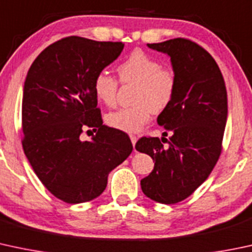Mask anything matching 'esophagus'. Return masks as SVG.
I'll list each match as a JSON object with an SVG mask.
<instances>
[{"label": "esophagus", "instance_id": "obj_1", "mask_svg": "<svg viewBox=\"0 0 252 252\" xmlns=\"http://www.w3.org/2000/svg\"><path fill=\"white\" fill-rule=\"evenodd\" d=\"M130 140H131V144H133V146L135 147V144H136L137 141V137L135 136V135H130Z\"/></svg>", "mask_w": 252, "mask_h": 252}]
</instances>
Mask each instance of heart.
Listing matches in <instances>:
<instances>
[{"label":"heart","instance_id":"heart-1","mask_svg":"<svg viewBox=\"0 0 252 252\" xmlns=\"http://www.w3.org/2000/svg\"><path fill=\"white\" fill-rule=\"evenodd\" d=\"M118 75L123 83L137 86L135 105L107 113L105 121L111 128L135 133L148 122L152 112L159 113L170 105L176 91V76L173 70L161 67L159 60L142 50H135L118 66ZM117 88V79L107 71L95 75L93 91L102 104L115 105Z\"/></svg>","mask_w":252,"mask_h":252}]
</instances>
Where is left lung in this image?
I'll return each instance as SVG.
<instances>
[{
	"mask_svg": "<svg viewBox=\"0 0 252 252\" xmlns=\"http://www.w3.org/2000/svg\"><path fill=\"white\" fill-rule=\"evenodd\" d=\"M147 47L170 58L176 91L157 118L171 135L169 146L158 137H141L135 145L155 161L152 173L141 180V189L155 202L175 204L189 197L219 160L228 112L227 91L214 58L194 42L174 38Z\"/></svg>",
	"mask_w": 252,
	"mask_h": 252,
	"instance_id": "left-lung-1",
	"label": "left lung"
}]
</instances>
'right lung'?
<instances>
[{"mask_svg":"<svg viewBox=\"0 0 252 252\" xmlns=\"http://www.w3.org/2000/svg\"><path fill=\"white\" fill-rule=\"evenodd\" d=\"M123 48L122 42L66 37L47 47L26 76L24 152L46 189L65 203L99 197L108 174L133 151L128 135L102 124L93 91L95 75ZM83 127L95 133L89 142L80 140Z\"/></svg>","mask_w":252,"mask_h":252,"instance_id":"obj_1","label":"right lung"}]
</instances>
